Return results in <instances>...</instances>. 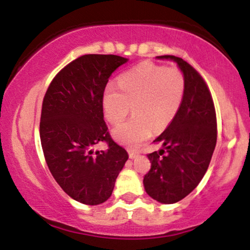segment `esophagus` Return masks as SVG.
<instances>
[{
	"mask_svg": "<svg viewBox=\"0 0 250 250\" xmlns=\"http://www.w3.org/2000/svg\"><path fill=\"white\" fill-rule=\"evenodd\" d=\"M128 151H129V157L130 158H136L137 156L140 155L137 151H134V150H128Z\"/></svg>",
	"mask_w": 250,
	"mask_h": 250,
	"instance_id": "34e87169",
	"label": "esophagus"
}]
</instances>
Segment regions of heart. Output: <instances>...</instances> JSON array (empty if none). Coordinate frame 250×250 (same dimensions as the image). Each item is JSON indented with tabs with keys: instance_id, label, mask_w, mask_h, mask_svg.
Returning a JSON list of instances; mask_svg holds the SVG:
<instances>
[{
	"instance_id": "1",
	"label": "heart",
	"mask_w": 250,
	"mask_h": 250,
	"mask_svg": "<svg viewBox=\"0 0 250 250\" xmlns=\"http://www.w3.org/2000/svg\"><path fill=\"white\" fill-rule=\"evenodd\" d=\"M185 76L178 67L144 62L117 80V91L108 88L104 95L107 121L114 125L134 116L113 130V136L127 146H136L152 131L159 133L172 122L182 106Z\"/></svg>"
}]
</instances>
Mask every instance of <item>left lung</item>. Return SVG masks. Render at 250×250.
Instances as JSON below:
<instances>
[{
  "label": "left lung",
  "instance_id": "obj_1",
  "mask_svg": "<svg viewBox=\"0 0 250 250\" xmlns=\"http://www.w3.org/2000/svg\"><path fill=\"white\" fill-rule=\"evenodd\" d=\"M158 58L174 60L186 86L178 113L154 141L164 149L148 154L151 167L143 184L152 199L173 204L190 194L208 169L218 137L216 115L208 86L193 66L179 57Z\"/></svg>",
  "mask_w": 250,
  "mask_h": 250
}]
</instances>
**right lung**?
Instances as JSON below:
<instances>
[{"label": "right lung", "mask_w": 250, "mask_h": 250, "mask_svg": "<svg viewBox=\"0 0 250 250\" xmlns=\"http://www.w3.org/2000/svg\"><path fill=\"white\" fill-rule=\"evenodd\" d=\"M127 60L114 55L81 56L56 74L43 99L39 135L45 161L64 192L86 205H99L112 195L128 159L104 120L108 79ZM101 142L107 150L93 152Z\"/></svg>", "instance_id": "right-lung-1"}]
</instances>
